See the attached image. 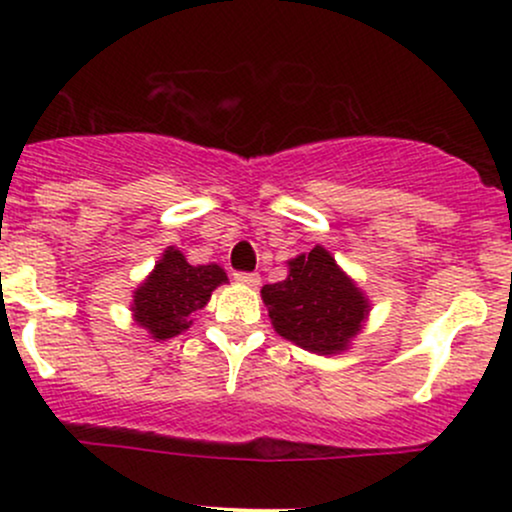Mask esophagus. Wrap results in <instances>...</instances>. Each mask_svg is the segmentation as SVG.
I'll return each mask as SVG.
<instances>
[{"mask_svg":"<svg viewBox=\"0 0 512 512\" xmlns=\"http://www.w3.org/2000/svg\"><path fill=\"white\" fill-rule=\"evenodd\" d=\"M233 279H236V284H240V286H250V289H257V286H260V276L250 274V272H238V274H233Z\"/></svg>","mask_w":512,"mask_h":512,"instance_id":"34e87169","label":"esophagus"}]
</instances>
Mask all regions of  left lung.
Listing matches in <instances>:
<instances>
[{
    "label": "left lung",
    "instance_id": "8db88e82",
    "mask_svg": "<svg viewBox=\"0 0 512 512\" xmlns=\"http://www.w3.org/2000/svg\"><path fill=\"white\" fill-rule=\"evenodd\" d=\"M286 267L284 281L260 291L276 334L310 354H342L363 332L368 296L322 245L293 257Z\"/></svg>",
    "mask_w": 512,
    "mask_h": 512
}]
</instances>
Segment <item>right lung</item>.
I'll list each match as a JSON object with an SVG mask.
<instances>
[{"instance_id": "obj_1", "label": "right lung", "mask_w": 512, "mask_h": 512, "mask_svg": "<svg viewBox=\"0 0 512 512\" xmlns=\"http://www.w3.org/2000/svg\"><path fill=\"white\" fill-rule=\"evenodd\" d=\"M221 284H228V276L219 264L195 267L175 245H168L151 274L134 289L129 310L151 339L166 342L190 330L192 315L209 303L211 291Z\"/></svg>"}]
</instances>
